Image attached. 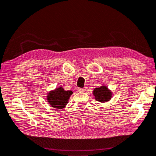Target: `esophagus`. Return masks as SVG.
<instances>
[{
	"label": "esophagus",
	"instance_id": "obj_1",
	"mask_svg": "<svg viewBox=\"0 0 156 156\" xmlns=\"http://www.w3.org/2000/svg\"><path fill=\"white\" fill-rule=\"evenodd\" d=\"M86 90V87L80 88H79V90H80V91H85Z\"/></svg>",
	"mask_w": 156,
	"mask_h": 156
}]
</instances>
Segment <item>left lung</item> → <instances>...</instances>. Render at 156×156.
<instances>
[{
	"instance_id": "8db88e82",
	"label": "left lung",
	"mask_w": 156,
	"mask_h": 156,
	"mask_svg": "<svg viewBox=\"0 0 156 156\" xmlns=\"http://www.w3.org/2000/svg\"><path fill=\"white\" fill-rule=\"evenodd\" d=\"M93 95H95L97 101L104 102L108 101L111 98L112 94L106 86H101L94 90Z\"/></svg>"
}]
</instances>
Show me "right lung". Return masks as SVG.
I'll return each mask as SVG.
<instances>
[{
    "label": "right lung",
    "mask_w": 156,
    "mask_h": 156,
    "mask_svg": "<svg viewBox=\"0 0 156 156\" xmlns=\"http://www.w3.org/2000/svg\"><path fill=\"white\" fill-rule=\"evenodd\" d=\"M72 94L73 92L71 90H64L63 88H58L48 94V101L54 108H63L67 104L68 99Z\"/></svg>",
    "instance_id": "add662e5"
}]
</instances>
